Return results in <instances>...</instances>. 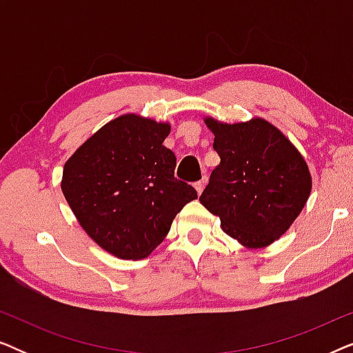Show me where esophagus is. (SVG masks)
Returning <instances> with one entry per match:
<instances>
[{
  "mask_svg": "<svg viewBox=\"0 0 353 353\" xmlns=\"http://www.w3.org/2000/svg\"><path fill=\"white\" fill-rule=\"evenodd\" d=\"M204 183H205V176L202 178L201 181H197V183H194V188H196V191H197V194H201L202 191H204Z\"/></svg>",
  "mask_w": 353,
  "mask_h": 353,
  "instance_id": "esophagus-1",
  "label": "esophagus"
}]
</instances>
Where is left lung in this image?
Returning a JSON list of instances; mask_svg holds the SVG:
<instances>
[{"mask_svg": "<svg viewBox=\"0 0 353 353\" xmlns=\"http://www.w3.org/2000/svg\"><path fill=\"white\" fill-rule=\"evenodd\" d=\"M220 163L199 201L220 216L221 230L248 249L267 248L289 230L307 204L312 175L283 132L255 117L223 123L205 117Z\"/></svg>", "mask_w": 353, "mask_h": 353, "instance_id": "left-lung-1", "label": "left lung"}]
</instances>
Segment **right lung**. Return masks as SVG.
<instances>
[{
	"instance_id": "obj_1",
	"label": "right lung",
	"mask_w": 353,
	"mask_h": 353,
	"mask_svg": "<svg viewBox=\"0 0 353 353\" xmlns=\"http://www.w3.org/2000/svg\"><path fill=\"white\" fill-rule=\"evenodd\" d=\"M170 123L137 114L110 120L65 162L61 190L85 233L123 260L148 257L197 192L176 180L163 146Z\"/></svg>"
}]
</instances>
